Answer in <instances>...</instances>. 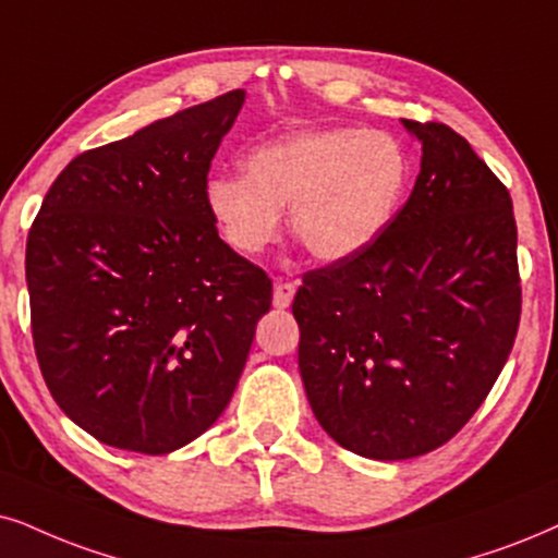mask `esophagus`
I'll list each match as a JSON object with an SVG mask.
<instances>
[{"instance_id":"esophagus-1","label":"esophagus","mask_w":558,"mask_h":558,"mask_svg":"<svg viewBox=\"0 0 558 558\" xmlns=\"http://www.w3.org/2000/svg\"><path fill=\"white\" fill-rule=\"evenodd\" d=\"M293 295H295V286L293 283H286V280H278V283H275V293H272L275 308H288V306H291Z\"/></svg>"}]
</instances>
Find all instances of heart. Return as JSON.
<instances>
[{"label":"heart","instance_id":"heart-1","mask_svg":"<svg viewBox=\"0 0 558 558\" xmlns=\"http://www.w3.org/2000/svg\"><path fill=\"white\" fill-rule=\"evenodd\" d=\"M246 174L206 182V206L239 255H259L291 229L316 259L337 263L365 250L391 223L409 182L404 146L386 131H299L257 146Z\"/></svg>","mask_w":558,"mask_h":558}]
</instances>
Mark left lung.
Returning <instances> with one entry per match:
<instances>
[{"instance_id": "8db88e82", "label": "left lung", "mask_w": 558, "mask_h": 558, "mask_svg": "<svg viewBox=\"0 0 558 558\" xmlns=\"http://www.w3.org/2000/svg\"><path fill=\"white\" fill-rule=\"evenodd\" d=\"M409 201L365 250L303 275L299 368L319 425L352 453L407 461L474 417L520 324L510 190L446 123Z\"/></svg>"}]
</instances>
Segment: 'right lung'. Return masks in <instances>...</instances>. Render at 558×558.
Here are the masks:
<instances>
[{"mask_svg":"<svg viewBox=\"0 0 558 558\" xmlns=\"http://www.w3.org/2000/svg\"><path fill=\"white\" fill-rule=\"evenodd\" d=\"M244 89L72 159L25 250L35 357L105 446L172 453L221 417L272 280L218 236L210 159Z\"/></svg>","mask_w":558,"mask_h":558,"instance_id":"right-lung-1","label":"right lung"}]
</instances>
